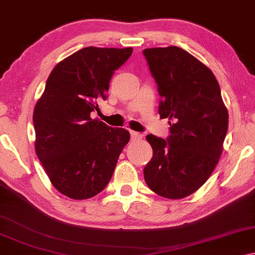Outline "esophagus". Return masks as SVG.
I'll use <instances>...</instances> for the list:
<instances>
[{
	"mask_svg": "<svg viewBox=\"0 0 255 255\" xmlns=\"http://www.w3.org/2000/svg\"><path fill=\"white\" fill-rule=\"evenodd\" d=\"M142 134H141V133H139V132H134V131H131V140H133V141H135V140H140V139H142Z\"/></svg>",
	"mask_w": 255,
	"mask_h": 255,
	"instance_id": "34e87169",
	"label": "esophagus"
}]
</instances>
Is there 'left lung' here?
Here are the masks:
<instances>
[{
	"label": "left lung",
	"mask_w": 255,
	"mask_h": 255,
	"mask_svg": "<svg viewBox=\"0 0 255 255\" xmlns=\"http://www.w3.org/2000/svg\"><path fill=\"white\" fill-rule=\"evenodd\" d=\"M160 96L158 114L170 120L164 140L148 134L152 157L147 186L163 197L195 193L212 174L228 130V112L213 73L178 46L142 51Z\"/></svg>",
	"instance_id": "8db88e82"
}]
</instances>
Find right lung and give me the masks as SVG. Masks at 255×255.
<instances>
[{
	"label": "right lung",
	"instance_id": "right-lung-1",
	"mask_svg": "<svg viewBox=\"0 0 255 255\" xmlns=\"http://www.w3.org/2000/svg\"><path fill=\"white\" fill-rule=\"evenodd\" d=\"M132 48L81 49L59 62L34 109L35 150L54 188L73 199L105 189L130 133L91 119Z\"/></svg>",
	"mask_w": 255,
	"mask_h": 255
}]
</instances>
